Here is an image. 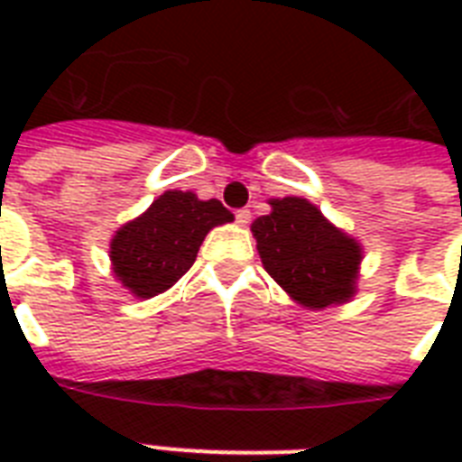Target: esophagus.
Listing matches in <instances>:
<instances>
[{
	"instance_id": "obj_1",
	"label": "esophagus",
	"mask_w": 462,
	"mask_h": 462,
	"mask_svg": "<svg viewBox=\"0 0 462 462\" xmlns=\"http://www.w3.org/2000/svg\"><path fill=\"white\" fill-rule=\"evenodd\" d=\"M235 220H237L239 227H245V225L249 223V220H252V213H249V210H246V208H239L237 213H235Z\"/></svg>"
}]
</instances>
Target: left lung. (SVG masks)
Returning a JSON list of instances; mask_svg holds the SVG:
<instances>
[{
	"label": "left lung",
	"instance_id": "left-lung-1",
	"mask_svg": "<svg viewBox=\"0 0 462 462\" xmlns=\"http://www.w3.org/2000/svg\"><path fill=\"white\" fill-rule=\"evenodd\" d=\"M252 223L268 275L304 309H326L357 295L362 245L302 196L271 199Z\"/></svg>",
	"mask_w": 462,
	"mask_h": 462
}]
</instances>
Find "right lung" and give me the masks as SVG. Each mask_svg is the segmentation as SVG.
Returning a JSON list of instances; mask_svg holds the SVG:
<instances>
[{
	"instance_id": "obj_1",
	"label": "right lung",
	"mask_w": 462,
	"mask_h": 462,
	"mask_svg": "<svg viewBox=\"0 0 462 462\" xmlns=\"http://www.w3.org/2000/svg\"><path fill=\"white\" fill-rule=\"evenodd\" d=\"M232 217L217 199L201 201L194 191L170 189L115 232L112 273L134 297L151 300L194 266L206 235Z\"/></svg>"
}]
</instances>
